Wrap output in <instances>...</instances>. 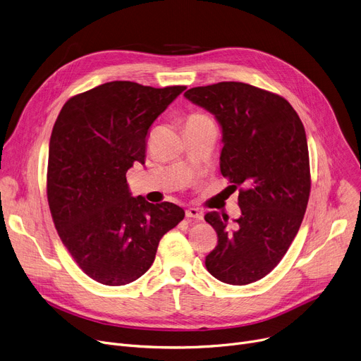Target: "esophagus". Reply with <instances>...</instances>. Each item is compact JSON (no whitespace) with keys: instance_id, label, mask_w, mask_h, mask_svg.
Masks as SVG:
<instances>
[{"instance_id":"34e87169","label":"esophagus","mask_w":361,"mask_h":361,"mask_svg":"<svg viewBox=\"0 0 361 361\" xmlns=\"http://www.w3.org/2000/svg\"><path fill=\"white\" fill-rule=\"evenodd\" d=\"M185 218L202 221V219H203V214H202V211L197 209V207H190V209L185 211Z\"/></svg>"}]
</instances>
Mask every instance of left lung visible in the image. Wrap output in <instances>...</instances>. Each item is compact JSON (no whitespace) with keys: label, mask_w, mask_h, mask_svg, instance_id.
<instances>
[{"label":"left lung","mask_w":361,"mask_h":361,"mask_svg":"<svg viewBox=\"0 0 361 361\" xmlns=\"http://www.w3.org/2000/svg\"><path fill=\"white\" fill-rule=\"evenodd\" d=\"M184 97L214 114L222 128L221 173L240 187L241 216L209 212L218 234L204 264L212 276L245 286L267 276L298 233L310 196L305 126L287 99L241 82L188 89Z\"/></svg>","instance_id":"obj_1"}]
</instances>
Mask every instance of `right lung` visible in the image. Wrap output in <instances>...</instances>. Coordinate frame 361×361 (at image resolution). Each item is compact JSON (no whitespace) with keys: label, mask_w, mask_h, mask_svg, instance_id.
Masks as SVG:
<instances>
[{"label":"right lung","mask_w":361,"mask_h":361,"mask_svg":"<svg viewBox=\"0 0 361 361\" xmlns=\"http://www.w3.org/2000/svg\"><path fill=\"white\" fill-rule=\"evenodd\" d=\"M185 86L109 82L61 108L49 140L47 196L66 249L92 279L126 286L155 260L180 206L133 197L126 173L145 164L147 130Z\"/></svg>","instance_id":"1"}]
</instances>
